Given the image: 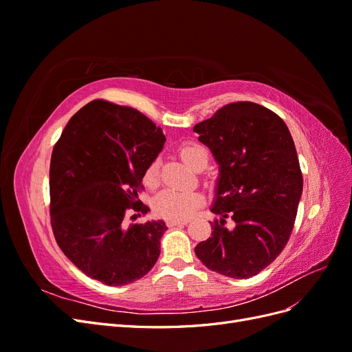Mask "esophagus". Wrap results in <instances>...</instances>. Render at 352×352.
<instances>
[{"mask_svg": "<svg viewBox=\"0 0 352 352\" xmlns=\"http://www.w3.org/2000/svg\"><path fill=\"white\" fill-rule=\"evenodd\" d=\"M189 220L188 219H168L167 220V226L173 228V226H184L188 225Z\"/></svg>", "mask_w": 352, "mask_h": 352, "instance_id": "34e87169", "label": "esophagus"}]
</instances>
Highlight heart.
I'll use <instances>...</instances> for the list:
<instances>
[{
	"mask_svg": "<svg viewBox=\"0 0 352 352\" xmlns=\"http://www.w3.org/2000/svg\"><path fill=\"white\" fill-rule=\"evenodd\" d=\"M179 155L190 167L201 172L208 164V153L198 144H186L179 148ZM160 163L153 162L146 168L145 182L150 186L158 184ZM202 204V195L197 190H175L166 189L154 199V208L167 219H185Z\"/></svg>",
	"mask_w": 352,
	"mask_h": 352,
	"instance_id": "obj_1",
	"label": "heart"
}]
</instances>
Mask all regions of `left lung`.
I'll list each match as a JSON object with an SVG mask.
<instances>
[{
  "mask_svg": "<svg viewBox=\"0 0 352 352\" xmlns=\"http://www.w3.org/2000/svg\"><path fill=\"white\" fill-rule=\"evenodd\" d=\"M194 132L219 164L211 211L220 216L195 254L212 272L248 279L276 260L294 229L302 175L291 132L278 114L248 101L225 105Z\"/></svg>",
  "mask_w": 352,
  "mask_h": 352,
  "instance_id": "left-lung-1",
  "label": "left lung"
}]
</instances>
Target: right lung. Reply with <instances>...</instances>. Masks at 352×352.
I'll return each mask as SVG.
<instances>
[{"instance_id":"add662e5","label":"right lung","mask_w":352,"mask_h":352,"mask_svg":"<svg viewBox=\"0 0 352 352\" xmlns=\"http://www.w3.org/2000/svg\"><path fill=\"white\" fill-rule=\"evenodd\" d=\"M164 142L162 127L141 111L102 100L82 107L63 131L50 166L51 226L89 278L123 286L154 267L166 223L126 226L123 219L129 208L150 211L138 190Z\"/></svg>"}]
</instances>
